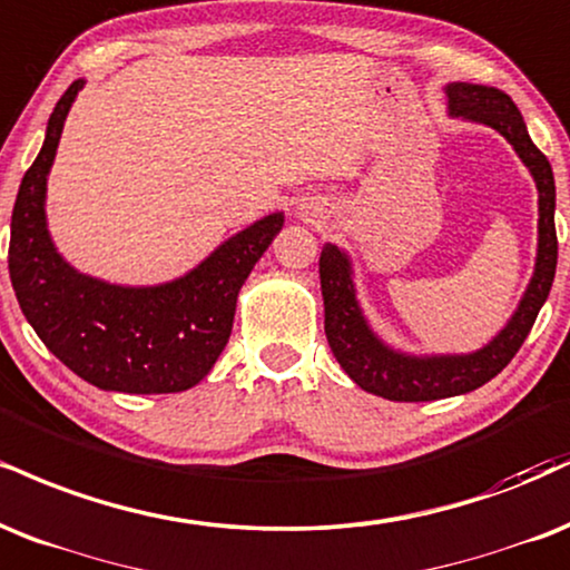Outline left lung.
Wrapping results in <instances>:
<instances>
[{"mask_svg":"<svg viewBox=\"0 0 570 570\" xmlns=\"http://www.w3.org/2000/svg\"><path fill=\"white\" fill-rule=\"evenodd\" d=\"M443 92L445 102H449V116L497 129L515 148L518 159L525 164L533 183H537V263H533V276L528 281L515 313L499 328L497 337H491L472 353L416 355L397 351L374 332L358 303L351 255L340 249L337 244H324L318 271L328 347L355 385L366 393L387 397V401H438V397L472 393V390L493 380L525 342L541 305L547 303V294H550L554 281V267H558L552 167L528 137L518 106L502 89L470 85V81H451L443 87Z\"/></svg>","mask_w":570,"mask_h":570,"instance_id":"obj_1","label":"left lung"}]
</instances>
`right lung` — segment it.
<instances>
[{
	"mask_svg": "<svg viewBox=\"0 0 570 570\" xmlns=\"http://www.w3.org/2000/svg\"><path fill=\"white\" fill-rule=\"evenodd\" d=\"M77 79L47 121L45 142L20 183L10 223V281L47 351L100 390L180 393L212 372L228 345L236 299L252 267L284 228L273 212L223 242L180 278L125 286L87 276L60 255L47 228L50 177Z\"/></svg>",
	"mask_w": 570,
	"mask_h": 570,
	"instance_id": "add662e5",
	"label": "right lung"
}]
</instances>
